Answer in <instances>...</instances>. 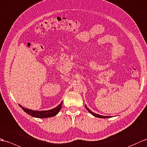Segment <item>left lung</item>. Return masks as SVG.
Masks as SVG:
<instances>
[{
    "mask_svg": "<svg viewBox=\"0 0 147 147\" xmlns=\"http://www.w3.org/2000/svg\"><path fill=\"white\" fill-rule=\"evenodd\" d=\"M85 107H86V108L87 109V110L89 111L90 113L93 115V116H94V117H97V118H110V117H111V116H110V117H107V116H103V115H98V114H97V113H94V112H93L92 111H91L90 109H89V108H88V107L86 105H85Z\"/></svg>",
    "mask_w": 147,
    "mask_h": 147,
    "instance_id": "obj_1",
    "label": "left lung"
}]
</instances>
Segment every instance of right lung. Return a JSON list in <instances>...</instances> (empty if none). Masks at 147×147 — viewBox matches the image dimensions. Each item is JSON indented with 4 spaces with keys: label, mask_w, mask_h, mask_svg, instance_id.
Segmentation results:
<instances>
[{
    "label": "right lung",
    "mask_w": 147,
    "mask_h": 147,
    "mask_svg": "<svg viewBox=\"0 0 147 147\" xmlns=\"http://www.w3.org/2000/svg\"><path fill=\"white\" fill-rule=\"evenodd\" d=\"M63 101L61 102V103L57 106L56 108L53 109H51L49 110H42V111H36V110H32L30 109L26 108L23 107L22 105L19 104V107L21 108L22 110L24 111L26 113L32 116L33 117L38 118H50L56 116L58 113L61 110V107H62Z\"/></svg>",
    "instance_id": "obj_1"
}]
</instances>
